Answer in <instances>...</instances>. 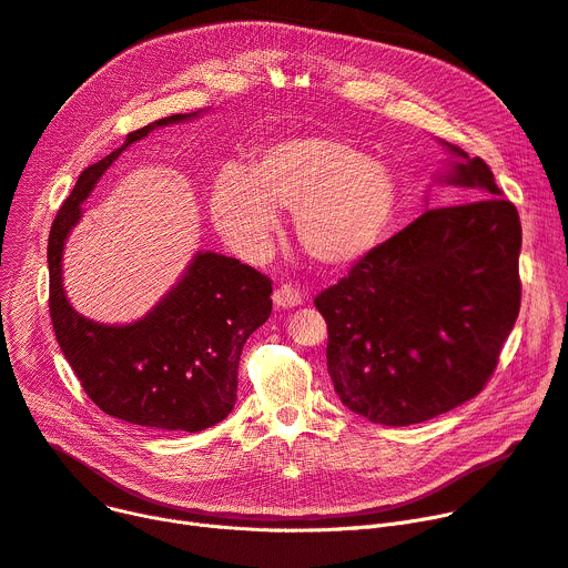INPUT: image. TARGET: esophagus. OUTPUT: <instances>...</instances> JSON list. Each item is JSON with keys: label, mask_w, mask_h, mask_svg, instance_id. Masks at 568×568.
<instances>
[{"label": "esophagus", "mask_w": 568, "mask_h": 568, "mask_svg": "<svg viewBox=\"0 0 568 568\" xmlns=\"http://www.w3.org/2000/svg\"><path fill=\"white\" fill-rule=\"evenodd\" d=\"M304 304V294L300 292V287L294 285H278L274 292V306L276 308H294Z\"/></svg>", "instance_id": "1"}]
</instances>
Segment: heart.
Instances as JSON below:
<instances>
[{"label":"heart","instance_id":"heart-1","mask_svg":"<svg viewBox=\"0 0 568 568\" xmlns=\"http://www.w3.org/2000/svg\"><path fill=\"white\" fill-rule=\"evenodd\" d=\"M400 206L396 172L341 138L306 133L266 144L251 165L225 168L212 191V221L225 242L260 257L294 212L302 251L329 268L352 266L389 236Z\"/></svg>","mask_w":568,"mask_h":568}]
</instances>
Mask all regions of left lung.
<instances>
[{
	"label": "left lung",
	"mask_w": 568,
	"mask_h": 568,
	"mask_svg": "<svg viewBox=\"0 0 568 568\" xmlns=\"http://www.w3.org/2000/svg\"><path fill=\"white\" fill-rule=\"evenodd\" d=\"M439 144L449 159L433 182L476 200L428 209L315 300L338 398L382 426L422 424L471 400L520 311L516 206L479 156Z\"/></svg>",
	"instance_id": "8db88e82"
}]
</instances>
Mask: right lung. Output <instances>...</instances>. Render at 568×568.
I'll use <instances>...</instances> for the list:
<instances>
[{
  "label": "right lung",
  "instance_id": "add662e5",
  "mask_svg": "<svg viewBox=\"0 0 568 568\" xmlns=\"http://www.w3.org/2000/svg\"><path fill=\"white\" fill-rule=\"evenodd\" d=\"M206 110L172 114L126 135L78 176L48 236L50 317L84 394L105 414L152 430L216 426L236 400V371L248 336L272 315V281L234 257L197 251L182 276L140 320L103 324L78 313L64 290V246L105 170L152 131Z\"/></svg>",
  "mask_w": 568,
  "mask_h": 568
}]
</instances>
